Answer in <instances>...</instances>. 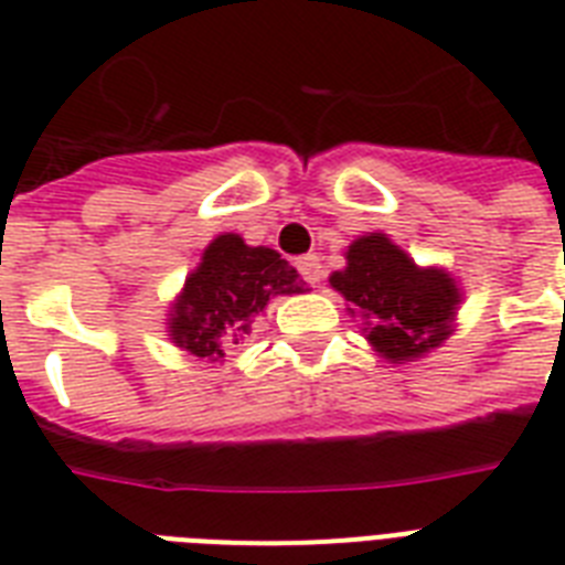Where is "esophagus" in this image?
Wrapping results in <instances>:
<instances>
[{"label": "esophagus", "mask_w": 565, "mask_h": 565, "mask_svg": "<svg viewBox=\"0 0 565 565\" xmlns=\"http://www.w3.org/2000/svg\"><path fill=\"white\" fill-rule=\"evenodd\" d=\"M296 266H299V273L301 278L308 284H319L322 281V264H319V257L317 255H305L296 260Z\"/></svg>", "instance_id": "34e87169"}]
</instances>
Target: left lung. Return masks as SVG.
<instances>
[{
    "label": "left lung",
    "instance_id": "1",
    "mask_svg": "<svg viewBox=\"0 0 565 565\" xmlns=\"http://www.w3.org/2000/svg\"><path fill=\"white\" fill-rule=\"evenodd\" d=\"M349 266L331 275V287L372 319L370 340L390 361L419 358L448 337L455 317V281L439 269H419L384 234L349 246Z\"/></svg>",
    "mask_w": 565,
    "mask_h": 565
}]
</instances>
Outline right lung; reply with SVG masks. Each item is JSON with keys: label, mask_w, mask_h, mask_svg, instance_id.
Segmentation results:
<instances>
[{"label": "right lung", "mask_w": 565, "mask_h": 565, "mask_svg": "<svg viewBox=\"0 0 565 565\" xmlns=\"http://www.w3.org/2000/svg\"><path fill=\"white\" fill-rule=\"evenodd\" d=\"M301 290L299 273L275 248L246 246L237 234H222L204 248L202 266L190 275L172 308V343L195 358L216 361L248 334L252 319L273 296Z\"/></svg>", "instance_id": "add662e5"}]
</instances>
